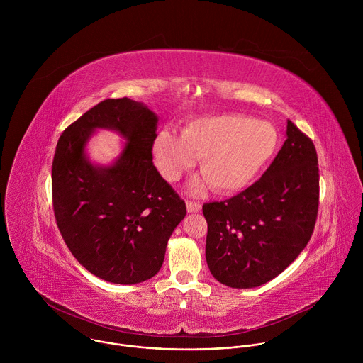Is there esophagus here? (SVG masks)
Wrapping results in <instances>:
<instances>
[{
    "instance_id": "1",
    "label": "esophagus",
    "mask_w": 363,
    "mask_h": 363,
    "mask_svg": "<svg viewBox=\"0 0 363 363\" xmlns=\"http://www.w3.org/2000/svg\"><path fill=\"white\" fill-rule=\"evenodd\" d=\"M186 210H188V213H198L201 210V203L196 202V201L188 199L186 201Z\"/></svg>"
}]
</instances>
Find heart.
Wrapping results in <instances>:
<instances>
[{
	"label": "heart",
	"instance_id": "b5f03b06",
	"mask_svg": "<svg viewBox=\"0 0 363 363\" xmlns=\"http://www.w3.org/2000/svg\"><path fill=\"white\" fill-rule=\"evenodd\" d=\"M279 146L277 129L266 121L241 113H216L189 119L182 133L165 128L152 145L155 165L167 181H178L198 157L202 178L191 189L201 192L211 184L220 194L245 188L273 158Z\"/></svg>",
	"mask_w": 363,
	"mask_h": 363
}]
</instances>
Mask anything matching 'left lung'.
Instances as JSON below:
<instances>
[{
	"instance_id": "obj_1",
	"label": "left lung",
	"mask_w": 363,
	"mask_h": 363,
	"mask_svg": "<svg viewBox=\"0 0 363 363\" xmlns=\"http://www.w3.org/2000/svg\"><path fill=\"white\" fill-rule=\"evenodd\" d=\"M318 210L316 147L287 121V139L260 179L225 201L202 205L211 274L234 289L270 281L307 245Z\"/></svg>"
}]
</instances>
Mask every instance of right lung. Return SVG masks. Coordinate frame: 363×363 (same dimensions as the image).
I'll return each instance as SVG.
<instances>
[{
  "instance_id": "obj_1",
  "label": "right lung",
  "mask_w": 363,
  "mask_h": 363,
  "mask_svg": "<svg viewBox=\"0 0 363 363\" xmlns=\"http://www.w3.org/2000/svg\"><path fill=\"white\" fill-rule=\"evenodd\" d=\"M158 118L128 97L106 99L62 133L51 169L53 210L76 260L96 277L136 284L157 274L185 201L152 162ZM128 142L112 167H94L84 146L94 128Z\"/></svg>"
}]
</instances>
